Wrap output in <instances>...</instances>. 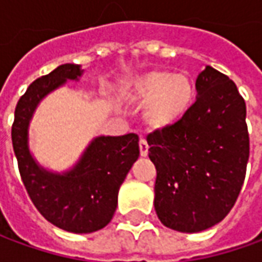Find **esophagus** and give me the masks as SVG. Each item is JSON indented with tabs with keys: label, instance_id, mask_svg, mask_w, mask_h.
<instances>
[{
	"label": "esophagus",
	"instance_id": "obj_1",
	"mask_svg": "<svg viewBox=\"0 0 262 262\" xmlns=\"http://www.w3.org/2000/svg\"><path fill=\"white\" fill-rule=\"evenodd\" d=\"M139 147H140V156H142V157H146L148 153V144L147 142H146V139H140Z\"/></svg>",
	"mask_w": 262,
	"mask_h": 262
}]
</instances>
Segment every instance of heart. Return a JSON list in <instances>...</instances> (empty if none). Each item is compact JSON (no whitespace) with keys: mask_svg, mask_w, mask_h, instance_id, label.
I'll return each mask as SVG.
<instances>
[{"mask_svg":"<svg viewBox=\"0 0 262 262\" xmlns=\"http://www.w3.org/2000/svg\"><path fill=\"white\" fill-rule=\"evenodd\" d=\"M133 97L148 102L144 118L154 129L172 126L187 114L195 98V85L185 74L154 70L139 75L130 84Z\"/></svg>","mask_w":262,"mask_h":262,"instance_id":"heart-1","label":"heart"}]
</instances>
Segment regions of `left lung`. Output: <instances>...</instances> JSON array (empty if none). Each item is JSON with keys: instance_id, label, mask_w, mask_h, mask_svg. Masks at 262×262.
Returning a JSON list of instances; mask_svg holds the SVG:
<instances>
[{"instance_id": "obj_1", "label": "left lung", "mask_w": 262, "mask_h": 262, "mask_svg": "<svg viewBox=\"0 0 262 262\" xmlns=\"http://www.w3.org/2000/svg\"><path fill=\"white\" fill-rule=\"evenodd\" d=\"M198 98L172 126L147 135L157 170L154 208L172 230L196 233L223 220L246 178L250 137L246 102L236 84L208 66Z\"/></svg>"}]
</instances>
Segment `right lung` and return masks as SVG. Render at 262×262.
<instances>
[{
    "instance_id": "1",
    "label": "right lung",
    "mask_w": 262,
    "mask_h": 262,
    "mask_svg": "<svg viewBox=\"0 0 262 262\" xmlns=\"http://www.w3.org/2000/svg\"><path fill=\"white\" fill-rule=\"evenodd\" d=\"M81 73L77 64H61L33 81L16 103L11 136L22 182L43 217L63 230L91 233L105 227L114 216L120 185L140 153L139 136L98 137L64 176L39 168L28 150V125L37 102Z\"/></svg>"
}]
</instances>
